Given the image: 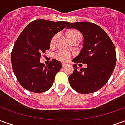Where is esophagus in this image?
I'll return each instance as SVG.
<instances>
[{
  "label": "esophagus",
  "instance_id": "34e87169",
  "mask_svg": "<svg viewBox=\"0 0 125 125\" xmlns=\"http://www.w3.org/2000/svg\"><path fill=\"white\" fill-rule=\"evenodd\" d=\"M62 65L63 68H64V67H65V66L67 65V64H66V63H62Z\"/></svg>",
  "mask_w": 125,
  "mask_h": 125
}]
</instances>
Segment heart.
<instances>
[{"mask_svg": "<svg viewBox=\"0 0 125 125\" xmlns=\"http://www.w3.org/2000/svg\"><path fill=\"white\" fill-rule=\"evenodd\" d=\"M78 35H81L80 33H79L78 31H76V30H73V31H71L69 33V37H70V39L71 40V39L73 38V37ZM58 34H55L53 37L51 39V42L50 43L51 45H53L55 41V39L57 38ZM55 57L57 59V60L59 61H61V62H66L69 60H70L71 57H72V54H71L70 52H65V51H59V52H56L55 53Z\"/></svg>", "mask_w": 125, "mask_h": 125, "instance_id": "obj_1", "label": "heart"}]
</instances>
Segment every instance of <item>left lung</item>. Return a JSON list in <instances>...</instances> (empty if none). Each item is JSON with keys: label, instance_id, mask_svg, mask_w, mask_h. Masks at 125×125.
Wrapping results in <instances>:
<instances>
[{"label": "left lung", "instance_id": "left-lung-1", "mask_svg": "<svg viewBox=\"0 0 125 125\" xmlns=\"http://www.w3.org/2000/svg\"><path fill=\"white\" fill-rule=\"evenodd\" d=\"M67 28L76 29L82 33L83 47L73 62L87 64L86 68L80 69L76 64L73 65V73L68 78L70 84L81 94L96 92L106 84L115 69V47L107 33L93 23H72Z\"/></svg>", "mask_w": 125, "mask_h": 125}]
</instances>
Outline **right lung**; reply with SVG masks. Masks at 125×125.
<instances>
[{"label":"right lung","mask_w":125,"mask_h":125,"mask_svg":"<svg viewBox=\"0 0 125 125\" xmlns=\"http://www.w3.org/2000/svg\"><path fill=\"white\" fill-rule=\"evenodd\" d=\"M70 23L37 19L21 33L11 52L13 72L18 82L29 91L45 92L52 86L62 63L53 59L47 65L39 62L41 54L49 49L51 39Z\"/></svg>","instance_id":"1"}]
</instances>
